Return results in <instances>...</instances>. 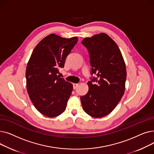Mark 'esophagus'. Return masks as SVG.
<instances>
[{
  "mask_svg": "<svg viewBox=\"0 0 154 154\" xmlns=\"http://www.w3.org/2000/svg\"><path fill=\"white\" fill-rule=\"evenodd\" d=\"M78 85H79L78 84H73V88H74V89H76Z\"/></svg>",
  "mask_w": 154,
  "mask_h": 154,
  "instance_id": "esophagus-1",
  "label": "esophagus"
}]
</instances>
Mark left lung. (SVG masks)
<instances>
[{"instance_id":"8db88e82","label":"left lung","mask_w":154,"mask_h":154,"mask_svg":"<svg viewBox=\"0 0 154 154\" xmlns=\"http://www.w3.org/2000/svg\"><path fill=\"white\" fill-rule=\"evenodd\" d=\"M82 44L89 53L91 74L88 91L80 97L84 110L95 118L106 116L114 110L125 92V63L117 44L105 33L86 37ZM95 81L96 85L92 82Z\"/></svg>"}]
</instances>
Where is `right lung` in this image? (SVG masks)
<instances>
[{
	"label": "right lung",
	"instance_id": "add662e5",
	"mask_svg": "<svg viewBox=\"0 0 154 154\" xmlns=\"http://www.w3.org/2000/svg\"><path fill=\"white\" fill-rule=\"evenodd\" d=\"M77 41V37L66 38L51 34L31 54L26 72L27 90L34 107L45 116L55 117L66 110L73 85L57 74Z\"/></svg>",
	"mask_w": 154,
	"mask_h": 154
}]
</instances>
